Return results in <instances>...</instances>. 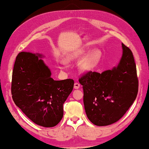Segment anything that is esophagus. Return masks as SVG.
Listing matches in <instances>:
<instances>
[{"label":"esophagus","mask_w":149,"mask_h":149,"mask_svg":"<svg viewBox=\"0 0 149 149\" xmlns=\"http://www.w3.org/2000/svg\"><path fill=\"white\" fill-rule=\"evenodd\" d=\"M80 84L79 83H78V82H75V83L74 84V88H75V89H78V88H80Z\"/></svg>","instance_id":"1"}]
</instances>
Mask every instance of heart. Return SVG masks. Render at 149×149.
<instances>
[{
  "label": "heart",
  "instance_id": "heart-1",
  "mask_svg": "<svg viewBox=\"0 0 149 149\" xmlns=\"http://www.w3.org/2000/svg\"><path fill=\"white\" fill-rule=\"evenodd\" d=\"M86 51L84 49H78L68 53L65 56V60L67 62H74L79 61L85 55ZM102 55V52L99 49H95L83 58L79 65L80 71L82 73H87L92 70L96 65L99 61ZM63 63H61V68H64Z\"/></svg>",
  "mask_w": 149,
  "mask_h": 149
}]
</instances>
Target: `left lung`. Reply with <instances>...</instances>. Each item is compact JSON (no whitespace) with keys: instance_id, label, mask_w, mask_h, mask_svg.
Listing matches in <instances>:
<instances>
[{"instance_id":"1","label":"left lung","mask_w":149,"mask_h":149,"mask_svg":"<svg viewBox=\"0 0 149 149\" xmlns=\"http://www.w3.org/2000/svg\"><path fill=\"white\" fill-rule=\"evenodd\" d=\"M122 49L116 67L101 73L90 71L79 79L86 116L97 126L116 123L136 98L139 82L133 54L123 43Z\"/></svg>"}]
</instances>
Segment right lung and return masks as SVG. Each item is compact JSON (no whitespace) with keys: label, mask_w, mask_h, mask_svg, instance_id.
Wrapping results in <instances>:
<instances>
[{"label":"right lung","mask_w":149,"mask_h":149,"mask_svg":"<svg viewBox=\"0 0 149 149\" xmlns=\"http://www.w3.org/2000/svg\"><path fill=\"white\" fill-rule=\"evenodd\" d=\"M40 53L22 52L14 65L11 93L15 104L35 124L52 127L63 116V104L74 81H54Z\"/></svg>","instance_id":"add662e5"}]
</instances>
